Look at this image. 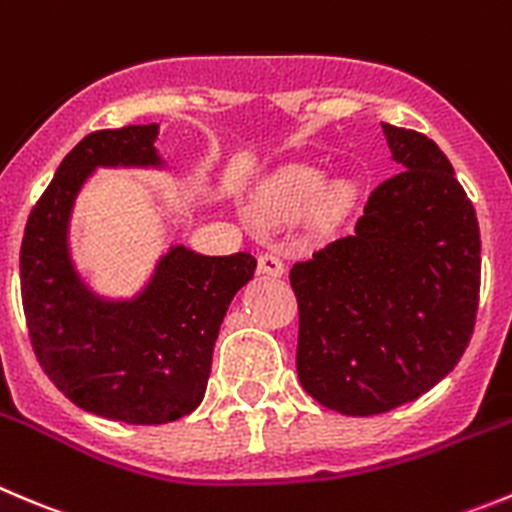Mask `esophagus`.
I'll return each instance as SVG.
<instances>
[{"label":"esophagus","instance_id":"esophagus-1","mask_svg":"<svg viewBox=\"0 0 512 512\" xmlns=\"http://www.w3.org/2000/svg\"><path fill=\"white\" fill-rule=\"evenodd\" d=\"M257 270H260L262 275L280 277L282 272H285V265H282L280 255H275V252H262L260 260H257Z\"/></svg>","mask_w":512,"mask_h":512}]
</instances>
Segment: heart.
<instances>
[{"label": "heart", "mask_w": 512, "mask_h": 512, "mask_svg": "<svg viewBox=\"0 0 512 512\" xmlns=\"http://www.w3.org/2000/svg\"><path fill=\"white\" fill-rule=\"evenodd\" d=\"M322 187H325V175L312 167H287V170L277 172L260 192V205L267 215L272 217H295L300 215L305 207L320 197ZM352 202V190L347 185H335L322 195L320 205H317V220L320 225H335L342 215L347 212Z\"/></svg>", "instance_id": "1"}]
</instances>
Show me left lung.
<instances>
[{"mask_svg":"<svg viewBox=\"0 0 512 512\" xmlns=\"http://www.w3.org/2000/svg\"><path fill=\"white\" fill-rule=\"evenodd\" d=\"M403 170L352 235L290 270L302 388L342 415H380L438 385L473 337L480 230L453 165L423 132L382 122Z\"/></svg>","mask_w":512,"mask_h":512,"instance_id":"obj_1","label":"left lung"}]
</instances>
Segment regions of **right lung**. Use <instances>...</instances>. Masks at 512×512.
Segmentation results:
<instances>
[{
	"mask_svg": "<svg viewBox=\"0 0 512 512\" xmlns=\"http://www.w3.org/2000/svg\"><path fill=\"white\" fill-rule=\"evenodd\" d=\"M157 124L89 132L29 212L19 280L29 342L49 380L82 410L130 425L190 415L205 398L212 347L235 292L255 275L250 252L205 257L172 247L145 295L107 305L79 285L67 220L97 165H157Z\"/></svg>",
	"mask_w": 512,
	"mask_h": 512,
	"instance_id": "obj_1",
	"label": "right lung"
}]
</instances>
